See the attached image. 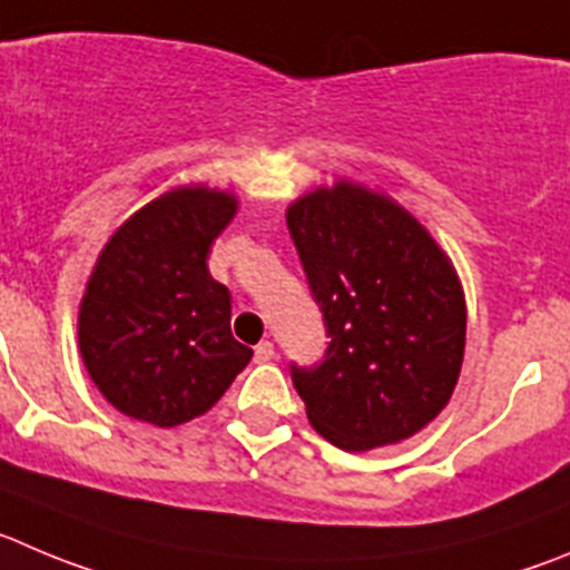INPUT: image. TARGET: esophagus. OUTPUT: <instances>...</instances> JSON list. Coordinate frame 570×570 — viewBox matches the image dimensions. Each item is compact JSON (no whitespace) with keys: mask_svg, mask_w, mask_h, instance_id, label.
<instances>
[{"mask_svg":"<svg viewBox=\"0 0 570 570\" xmlns=\"http://www.w3.org/2000/svg\"><path fill=\"white\" fill-rule=\"evenodd\" d=\"M273 357H275V345L269 343V340H264V343L255 345V363H269Z\"/></svg>","mask_w":570,"mask_h":570,"instance_id":"esophagus-1","label":"esophagus"}]
</instances>
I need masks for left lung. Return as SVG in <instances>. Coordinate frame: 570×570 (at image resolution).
<instances>
[{
  "label": "left lung",
  "instance_id": "left-lung-1",
  "mask_svg": "<svg viewBox=\"0 0 570 570\" xmlns=\"http://www.w3.org/2000/svg\"><path fill=\"white\" fill-rule=\"evenodd\" d=\"M303 273L332 337L326 360L295 368L309 424L345 453L428 428L459 385L464 286L411 210L351 179L286 207Z\"/></svg>",
  "mask_w": 570,
  "mask_h": 570
}]
</instances>
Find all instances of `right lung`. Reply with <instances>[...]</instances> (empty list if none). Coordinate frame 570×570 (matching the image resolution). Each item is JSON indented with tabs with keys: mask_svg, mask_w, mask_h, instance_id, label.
Returning a JSON list of instances; mask_svg holds the SVG:
<instances>
[{
	"mask_svg": "<svg viewBox=\"0 0 570 570\" xmlns=\"http://www.w3.org/2000/svg\"><path fill=\"white\" fill-rule=\"evenodd\" d=\"M238 210L230 190L179 185L131 213L100 249L78 306V348L126 416L177 428L210 411L253 348L230 332V292L207 253Z\"/></svg>",
	"mask_w": 570,
	"mask_h": 570,
	"instance_id": "right-lung-1",
	"label": "right lung"
}]
</instances>
